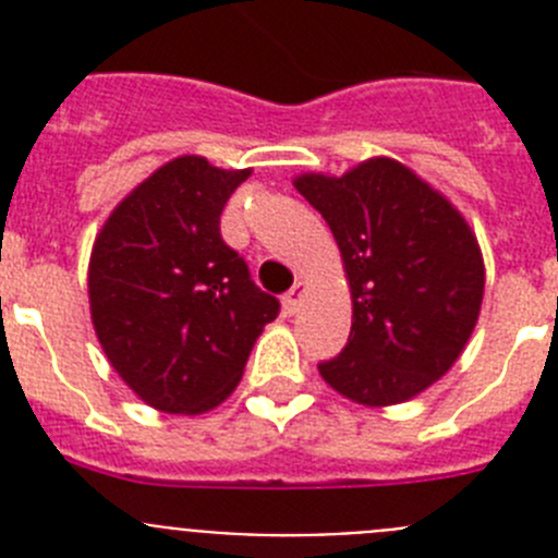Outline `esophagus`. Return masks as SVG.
<instances>
[{"mask_svg":"<svg viewBox=\"0 0 558 558\" xmlns=\"http://www.w3.org/2000/svg\"><path fill=\"white\" fill-rule=\"evenodd\" d=\"M304 295H307V282H304V279H299V282H295L293 288H290L288 293H284V310H288V313L293 315L295 310L302 307Z\"/></svg>","mask_w":558,"mask_h":558,"instance_id":"esophagus-1","label":"esophagus"}]
</instances>
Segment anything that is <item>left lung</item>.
I'll use <instances>...</instances> for the list:
<instances>
[{"label": "left lung", "mask_w": 558, "mask_h": 558, "mask_svg": "<svg viewBox=\"0 0 558 558\" xmlns=\"http://www.w3.org/2000/svg\"><path fill=\"white\" fill-rule=\"evenodd\" d=\"M293 186L332 229L352 293L347 349L324 383L366 408L408 402L445 377L470 343L486 268L475 231L433 184L388 156Z\"/></svg>", "instance_id": "obj_1"}]
</instances>
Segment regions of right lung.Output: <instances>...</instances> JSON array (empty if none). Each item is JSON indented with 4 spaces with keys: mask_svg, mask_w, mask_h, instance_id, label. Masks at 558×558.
<instances>
[{
    "mask_svg": "<svg viewBox=\"0 0 558 558\" xmlns=\"http://www.w3.org/2000/svg\"><path fill=\"white\" fill-rule=\"evenodd\" d=\"M251 170L179 156L113 206L88 256V310L113 372L145 405L198 413L231 397L279 313L220 236Z\"/></svg>",
    "mask_w": 558,
    "mask_h": 558,
    "instance_id": "obj_1",
    "label": "right lung"
}]
</instances>
